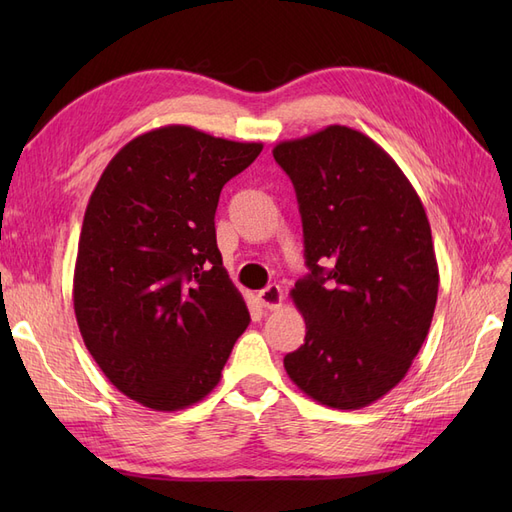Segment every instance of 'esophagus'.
<instances>
[{"label":"esophagus","mask_w":512,"mask_h":512,"mask_svg":"<svg viewBox=\"0 0 512 512\" xmlns=\"http://www.w3.org/2000/svg\"><path fill=\"white\" fill-rule=\"evenodd\" d=\"M256 299H258V303L265 307V309H277L282 305V301H284V292H282V288L280 286H275V284H271V286H267L265 290H260L258 294H256Z\"/></svg>","instance_id":"obj_1"}]
</instances>
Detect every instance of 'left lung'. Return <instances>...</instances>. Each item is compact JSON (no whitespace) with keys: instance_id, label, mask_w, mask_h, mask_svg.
<instances>
[{"instance_id":"obj_1","label":"left lung","mask_w":512,"mask_h":512,"mask_svg":"<svg viewBox=\"0 0 512 512\" xmlns=\"http://www.w3.org/2000/svg\"><path fill=\"white\" fill-rule=\"evenodd\" d=\"M299 200L309 275L290 290L305 344L290 380L322 406L359 410L404 380L438 301L425 207L376 141L327 126L273 147Z\"/></svg>"}]
</instances>
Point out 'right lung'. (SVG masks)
<instances>
[{"instance_id": "right-lung-1", "label": "right lung", "mask_w": 512, "mask_h": 512, "mask_svg": "<svg viewBox=\"0 0 512 512\" xmlns=\"http://www.w3.org/2000/svg\"><path fill=\"white\" fill-rule=\"evenodd\" d=\"M262 143L192 126L123 145L89 196L74 265L83 342L117 391L160 412L207 397L250 324L215 241L224 183Z\"/></svg>"}]
</instances>
